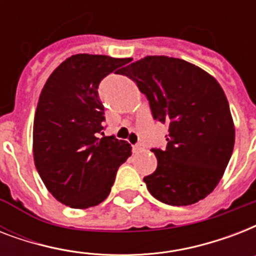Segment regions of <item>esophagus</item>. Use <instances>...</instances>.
Returning a JSON list of instances; mask_svg holds the SVG:
<instances>
[{
    "mask_svg": "<svg viewBox=\"0 0 256 256\" xmlns=\"http://www.w3.org/2000/svg\"><path fill=\"white\" fill-rule=\"evenodd\" d=\"M144 150V146L142 144H132V152H140Z\"/></svg>",
    "mask_w": 256,
    "mask_h": 256,
    "instance_id": "esophagus-1",
    "label": "esophagus"
}]
</instances>
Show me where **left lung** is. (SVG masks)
I'll list each match as a JSON object with an SVG mask.
<instances>
[{
  "mask_svg": "<svg viewBox=\"0 0 256 256\" xmlns=\"http://www.w3.org/2000/svg\"><path fill=\"white\" fill-rule=\"evenodd\" d=\"M148 96L152 118L168 126V144L152 148L156 170L144 176L150 194L170 206L206 198L222 178L235 144L230 106L218 81L179 58L148 56L126 66Z\"/></svg>",
  "mask_w": 256,
  "mask_h": 256,
  "instance_id": "obj_1",
  "label": "left lung"
}]
</instances>
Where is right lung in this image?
Instances as JSON below:
<instances>
[{
  "mask_svg": "<svg viewBox=\"0 0 256 256\" xmlns=\"http://www.w3.org/2000/svg\"><path fill=\"white\" fill-rule=\"evenodd\" d=\"M128 62L76 54L50 74L42 88L34 116V164L50 194L66 206L88 208L104 202L118 168L132 156L126 140L99 138L104 110L98 86Z\"/></svg>",
  "mask_w": 256,
  "mask_h": 256,
  "instance_id": "obj_1",
  "label": "right lung"
}]
</instances>
